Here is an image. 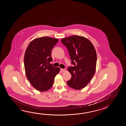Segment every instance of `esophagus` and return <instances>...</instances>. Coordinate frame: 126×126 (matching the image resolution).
<instances>
[{"mask_svg":"<svg viewBox=\"0 0 126 126\" xmlns=\"http://www.w3.org/2000/svg\"><path fill=\"white\" fill-rule=\"evenodd\" d=\"M60 70L61 71V72H64V71H65V69H64V68H61L60 69Z\"/></svg>","mask_w":126,"mask_h":126,"instance_id":"1","label":"esophagus"}]
</instances>
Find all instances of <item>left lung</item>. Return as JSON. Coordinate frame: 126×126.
Returning a JSON list of instances; mask_svg holds the SVG:
<instances>
[{
    "instance_id": "left-lung-1",
    "label": "left lung",
    "mask_w": 126,
    "mask_h": 126,
    "mask_svg": "<svg viewBox=\"0 0 126 126\" xmlns=\"http://www.w3.org/2000/svg\"><path fill=\"white\" fill-rule=\"evenodd\" d=\"M61 42L68 49L73 65L68 68L72 77L67 83L71 88L80 90L88 84L95 74L97 61L95 48L89 40L80 36L62 38Z\"/></svg>"
}]
</instances>
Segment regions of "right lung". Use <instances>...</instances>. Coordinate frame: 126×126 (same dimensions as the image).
<instances>
[{
    "label": "right lung",
    "mask_w": 126,
    "mask_h": 126,
    "mask_svg": "<svg viewBox=\"0 0 126 126\" xmlns=\"http://www.w3.org/2000/svg\"><path fill=\"white\" fill-rule=\"evenodd\" d=\"M58 42L57 38L43 37L30 43L25 53V70L27 79L36 89L40 92L48 90L53 86L59 67H54L51 50Z\"/></svg>",
    "instance_id": "obj_1"
}]
</instances>
